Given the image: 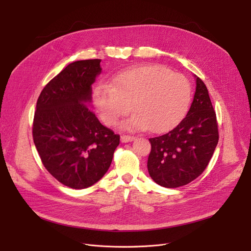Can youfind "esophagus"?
I'll use <instances>...</instances> for the list:
<instances>
[{
	"label": "esophagus",
	"mask_w": 251,
	"mask_h": 251,
	"mask_svg": "<svg viewBox=\"0 0 251 251\" xmlns=\"http://www.w3.org/2000/svg\"><path fill=\"white\" fill-rule=\"evenodd\" d=\"M135 139V137L134 136H131V135H122L121 136V141L122 142H129V141H132V140H134Z\"/></svg>",
	"instance_id": "obj_1"
}]
</instances>
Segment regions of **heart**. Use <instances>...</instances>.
<instances>
[{
    "mask_svg": "<svg viewBox=\"0 0 251 251\" xmlns=\"http://www.w3.org/2000/svg\"><path fill=\"white\" fill-rule=\"evenodd\" d=\"M191 98L188 79L162 65L131 68L114 76L109 85H99L94 95L104 124L115 126L129 114L123 127L161 132L173 127L185 114Z\"/></svg>",
    "mask_w": 251,
    "mask_h": 251,
    "instance_id": "heart-1",
    "label": "heart"
}]
</instances>
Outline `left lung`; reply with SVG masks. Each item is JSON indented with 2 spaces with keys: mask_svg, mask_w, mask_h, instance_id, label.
Listing matches in <instances>:
<instances>
[{
  "mask_svg": "<svg viewBox=\"0 0 251 251\" xmlns=\"http://www.w3.org/2000/svg\"><path fill=\"white\" fill-rule=\"evenodd\" d=\"M186 117L168 133L150 138L148 170L159 185L176 188L199 177L214 154L219 141L216 112L200 77Z\"/></svg>",
  "mask_w": 251,
  "mask_h": 251,
  "instance_id": "left-lung-1",
  "label": "left lung"
}]
</instances>
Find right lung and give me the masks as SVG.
Returning <instances> with one entry per match:
<instances>
[{"mask_svg": "<svg viewBox=\"0 0 251 251\" xmlns=\"http://www.w3.org/2000/svg\"><path fill=\"white\" fill-rule=\"evenodd\" d=\"M100 59L69 64L44 87L32 136L48 172L73 189L94 185L109 170L120 135L100 124L89 108Z\"/></svg>", "mask_w": 251, "mask_h": 251, "instance_id": "obj_1", "label": "right lung"}]
</instances>
